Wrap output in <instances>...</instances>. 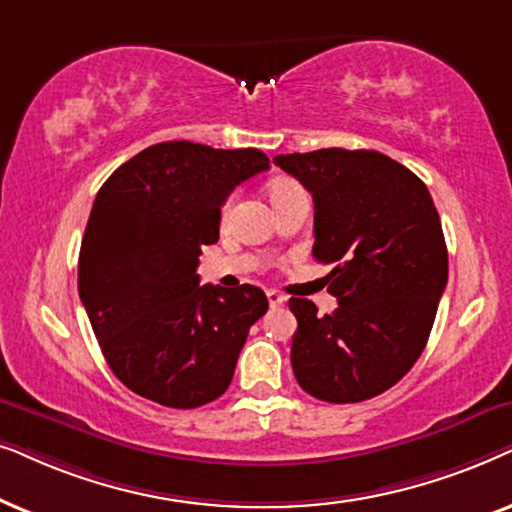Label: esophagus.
Returning <instances> with one entry per match:
<instances>
[{"label":"esophagus","mask_w":512,"mask_h":512,"mask_svg":"<svg viewBox=\"0 0 512 512\" xmlns=\"http://www.w3.org/2000/svg\"><path fill=\"white\" fill-rule=\"evenodd\" d=\"M267 299H269L271 306H281V304H285V297L281 295V292H276V290H269V292H267Z\"/></svg>","instance_id":"obj_1"}]
</instances>
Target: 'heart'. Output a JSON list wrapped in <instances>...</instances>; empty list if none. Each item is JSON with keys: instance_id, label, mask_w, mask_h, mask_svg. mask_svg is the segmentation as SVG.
<instances>
[{"instance_id": "1", "label": "heart", "mask_w": 512, "mask_h": 512, "mask_svg": "<svg viewBox=\"0 0 512 512\" xmlns=\"http://www.w3.org/2000/svg\"><path fill=\"white\" fill-rule=\"evenodd\" d=\"M292 187H299V185H297V182L285 180V177H281V180H274L269 185V196H271V199H274V196H278L281 192H285V189H292ZM227 208H229V203H227V206H224V210H227Z\"/></svg>"}]
</instances>
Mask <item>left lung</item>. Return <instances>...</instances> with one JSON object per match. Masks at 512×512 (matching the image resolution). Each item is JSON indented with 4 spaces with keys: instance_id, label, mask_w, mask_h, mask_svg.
Segmentation results:
<instances>
[{
    "instance_id": "left-lung-1",
    "label": "left lung",
    "mask_w": 512,
    "mask_h": 512,
    "mask_svg": "<svg viewBox=\"0 0 512 512\" xmlns=\"http://www.w3.org/2000/svg\"><path fill=\"white\" fill-rule=\"evenodd\" d=\"M313 196V257L335 264L332 313L292 297V372L325 403H363L398 384L424 351L447 285V245L424 182L372 149L274 156Z\"/></svg>"
}]
</instances>
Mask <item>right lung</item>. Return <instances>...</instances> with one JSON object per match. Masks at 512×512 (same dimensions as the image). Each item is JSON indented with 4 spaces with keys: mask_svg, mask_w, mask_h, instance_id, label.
<instances>
[{
    "mask_svg": "<svg viewBox=\"0 0 512 512\" xmlns=\"http://www.w3.org/2000/svg\"><path fill=\"white\" fill-rule=\"evenodd\" d=\"M269 168L260 149L159 142L107 177L79 252V297L107 365L142 398L194 410L227 391L252 323L255 285H199L234 187Z\"/></svg>",
    "mask_w": 512,
    "mask_h": 512,
    "instance_id": "add662e5",
    "label": "right lung"
}]
</instances>
